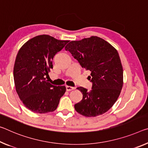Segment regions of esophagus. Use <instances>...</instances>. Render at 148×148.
Masks as SVG:
<instances>
[{
  "label": "esophagus",
  "mask_w": 148,
  "mask_h": 148,
  "mask_svg": "<svg viewBox=\"0 0 148 148\" xmlns=\"http://www.w3.org/2000/svg\"><path fill=\"white\" fill-rule=\"evenodd\" d=\"M66 91H68L74 90L75 89V88H74V87H71V86H66Z\"/></svg>",
  "instance_id": "obj_1"
}]
</instances>
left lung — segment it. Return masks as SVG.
I'll list each match as a JSON object with an SVG mask.
<instances>
[{"label":"left lung","mask_w":148,"mask_h":148,"mask_svg":"<svg viewBox=\"0 0 148 148\" xmlns=\"http://www.w3.org/2000/svg\"><path fill=\"white\" fill-rule=\"evenodd\" d=\"M87 70L93 83L91 90L78 87L83 98L75 110L86 117H95L109 111L116 101L123 86V66L116 49L104 39L91 36L72 41L65 47Z\"/></svg>","instance_id":"obj_1"}]
</instances>
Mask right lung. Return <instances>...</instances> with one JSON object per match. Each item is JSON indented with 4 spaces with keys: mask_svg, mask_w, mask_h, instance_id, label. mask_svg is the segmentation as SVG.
<instances>
[{
    "mask_svg": "<svg viewBox=\"0 0 148 148\" xmlns=\"http://www.w3.org/2000/svg\"><path fill=\"white\" fill-rule=\"evenodd\" d=\"M69 42L41 35L28 40L18 51L13 72L16 91L25 107L32 112L55 111L66 92L64 86H53L46 78L53 67L55 55Z\"/></svg>",
    "mask_w": 148,
    "mask_h": 148,
    "instance_id": "right-lung-1",
    "label": "right lung"
}]
</instances>
